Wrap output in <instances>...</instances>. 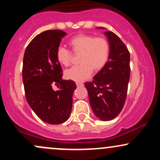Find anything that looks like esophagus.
Here are the masks:
<instances>
[{"instance_id":"1","label":"esophagus","mask_w":160,"mask_h":160,"mask_svg":"<svg viewBox=\"0 0 160 160\" xmlns=\"http://www.w3.org/2000/svg\"><path fill=\"white\" fill-rule=\"evenodd\" d=\"M76 85H77V86H78V87H81V86H83V84H82V82H76Z\"/></svg>"}]
</instances>
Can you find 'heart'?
<instances>
[{
    "instance_id": "obj_1",
    "label": "heart",
    "mask_w": 160,
    "mask_h": 160,
    "mask_svg": "<svg viewBox=\"0 0 160 160\" xmlns=\"http://www.w3.org/2000/svg\"><path fill=\"white\" fill-rule=\"evenodd\" d=\"M71 51L79 55L80 65L71 68L65 72L66 79L74 82H82L90 76L92 72H98L105 66L109 59L110 43L102 37L92 34H81L74 37L69 40ZM72 53L69 49L59 47L56 50V60L64 66L71 64Z\"/></svg>"
}]
</instances>
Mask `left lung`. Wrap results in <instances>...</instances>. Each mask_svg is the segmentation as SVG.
Listing matches in <instances>:
<instances>
[{"label": "left lung", "mask_w": 160, "mask_h": 160, "mask_svg": "<svg viewBox=\"0 0 160 160\" xmlns=\"http://www.w3.org/2000/svg\"><path fill=\"white\" fill-rule=\"evenodd\" d=\"M104 34L111 47L109 59L92 81L84 85L95 115L101 120L108 121L117 117L126 102L130 78V53L117 34L111 32H105Z\"/></svg>", "instance_id": "1"}]
</instances>
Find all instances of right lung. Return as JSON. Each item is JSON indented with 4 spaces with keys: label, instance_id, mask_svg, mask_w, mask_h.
Wrapping results in <instances>:
<instances>
[{
    "label": "right lung",
    "instance_id": "obj_1",
    "mask_svg": "<svg viewBox=\"0 0 160 160\" xmlns=\"http://www.w3.org/2000/svg\"><path fill=\"white\" fill-rule=\"evenodd\" d=\"M66 33L49 30L40 33L25 51L22 80L25 98L37 116L45 122L60 124L68 119L72 95L77 88L73 80H62L61 65L56 53ZM57 85L59 90H53Z\"/></svg>",
    "mask_w": 160,
    "mask_h": 160
}]
</instances>
